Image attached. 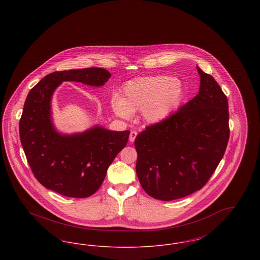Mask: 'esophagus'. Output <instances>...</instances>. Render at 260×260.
I'll list each match as a JSON object with an SVG mask.
<instances>
[{
  "label": "esophagus",
  "instance_id": "esophagus-1",
  "mask_svg": "<svg viewBox=\"0 0 260 260\" xmlns=\"http://www.w3.org/2000/svg\"><path fill=\"white\" fill-rule=\"evenodd\" d=\"M136 136H137V133H136V131H132L131 135H129V141L134 142L136 140Z\"/></svg>",
  "mask_w": 260,
  "mask_h": 260
}]
</instances>
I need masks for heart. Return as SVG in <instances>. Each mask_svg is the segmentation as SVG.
<instances>
[{
  "label": "heart",
  "mask_w": 260,
  "mask_h": 260,
  "mask_svg": "<svg viewBox=\"0 0 260 260\" xmlns=\"http://www.w3.org/2000/svg\"><path fill=\"white\" fill-rule=\"evenodd\" d=\"M181 94L182 85L176 78L162 75L140 77L124 85L123 99H112V109L123 119L141 111L145 121L158 123L169 116Z\"/></svg>",
  "instance_id": "heart-1"
}]
</instances>
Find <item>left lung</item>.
Instances as JSON below:
<instances>
[{"instance_id":"obj_1","label":"left lung","mask_w":260,"mask_h":260,"mask_svg":"<svg viewBox=\"0 0 260 260\" xmlns=\"http://www.w3.org/2000/svg\"><path fill=\"white\" fill-rule=\"evenodd\" d=\"M197 70L198 94L136 136V174L153 198L173 201L203 188L227 147L228 100L212 76Z\"/></svg>"}]
</instances>
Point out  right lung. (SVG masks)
Returning a JSON list of instances; mask_svg holds the SVG:
<instances>
[{
  "label": "right lung",
  "instance_id": "add662e5",
  "mask_svg": "<svg viewBox=\"0 0 260 260\" xmlns=\"http://www.w3.org/2000/svg\"><path fill=\"white\" fill-rule=\"evenodd\" d=\"M111 74L103 68L56 71L47 75L25 100L19 136L28 164L38 181L70 198H87L102 184L107 170L127 143L129 131L95 125L71 136L56 132L51 121V96L62 82L102 87Z\"/></svg>",
  "mask_w": 260,
  "mask_h": 260
}]
</instances>
